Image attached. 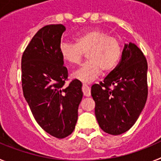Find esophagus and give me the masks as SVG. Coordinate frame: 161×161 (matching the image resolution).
<instances>
[{"instance_id":"esophagus-1","label":"esophagus","mask_w":161,"mask_h":161,"mask_svg":"<svg viewBox=\"0 0 161 161\" xmlns=\"http://www.w3.org/2000/svg\"><path fill=\"white\" fill-rule=\"evenodd\" d=\"M82 90H83V93L85 96L89 97L91 95V91L90 88L88 85L86 84H83V86H82Z\"/></svg>"}]
</instances>
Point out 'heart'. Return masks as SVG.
I'll return each mask as SVG.
<instances>
[{
	"label": "heart",
	"mask_w": 161,
	"mask_h": 161,
	"mask_svg": "<svg viewBox=\"0 0 161 161\" xmlns=\"http://www.w3.org/2000/svg\"><path fill=\"white\" fill-rule=\"evenodd\" d=\"M76 44L62 42L59 53L65 62L76 64L86 52L88 61L81 64L72 76L85 83L94 80L101 72H108L116 67L122 55V45L119 38L109 36L99 29L89 30L76 36Z\"/></svg>",
	"instance_id": "obj_1"
}]
</instances>
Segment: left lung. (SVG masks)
<instances>
[{
	"label": "left lung",
	"instance_id": "8db88e82",
	"mask_svg": "<svg viewBox=\"0 0 161 161\" xmlns=\"http://www.w3.org/2000/svg\"><path fill=\"white\" fill-rule=\"evenodd\" d=\"M147 63L141 50L135 43H125L118 66L103 82L91 87L95 115L104 131L118 136L136 123L147 102Z\"/></svg>",
	"mask_w": 161,
	"mask_h": 161
}]
</instances>
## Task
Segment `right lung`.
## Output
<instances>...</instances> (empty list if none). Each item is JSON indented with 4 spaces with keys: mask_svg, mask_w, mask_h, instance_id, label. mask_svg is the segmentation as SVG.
Instances as JSON below:
<instances>
[{
    "mask_svg": "<svg viewBox=\"0 0 161 161\" xmlns=\"http://www.w3.org/2000/svg\"><path fill=\"white\" fill-rule=\"evenodd\" d=\"M62 24L47 25L32 38L22 58L23 95L33 116L46 132L58 139L72 133L81 102L82 84L64 86L68 70L59 53Z\"/></svg>",
    "mask_w": 161,
    "mask_h": 161,
    "instance_id": "right-lung-1",
    "label": "right lung"
}]
</instances>
